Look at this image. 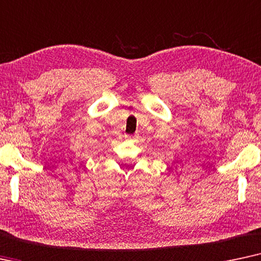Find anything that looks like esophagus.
Here are the masks:
<instances>
[{
    "label": "esophagus",
    "instance_id": "esophagus-1",
    "mask_svg": "<svg viewBox=\"0 0 261 261\" xmlns=\"http://www.w3.org/2000/svg\"><path fill=\"white\" fill-rule=\"evenodd\" d=\"M135 137H136V136H126V137H125V138H126L127 141H133Z\"/></svg>",
    "mask_w": 261,
    "mask_h": 261
}]
</instances>
